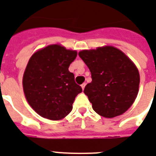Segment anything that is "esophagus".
<instances>
[{
    "instance_id": "esophagus-1",
    "label": "esophagus",
    "mask_w": 156,
    "mask_h": 156,
    "mask_svg": "<svg viewBox=\"0 0 156 156\" xmlns=\"http://www.w3.org/2000/svg\"><path fill=\"white\" fill-rule=\"evenodd\" d=\"M85 86H86V83H83L82 85H81V87H82V88H83V90L84 88H85Z\"/></svg>"
}]
</instances>
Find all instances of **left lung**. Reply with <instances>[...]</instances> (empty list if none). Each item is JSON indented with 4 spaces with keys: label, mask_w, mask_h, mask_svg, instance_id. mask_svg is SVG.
<instances>
[{
    "label": "left lung",
    "mask_w": 156,
    "mask_h": 156,
    "mask_svg": "<svg viewBox=\"0 0 156 156\" xmlns=\"http://www.w3.org/2000/svg\"><path fill=\"white\" fill-rule=\"evenodd\" d=\"M78 55L90 69L91 83L84 93L94 111L105 118L120 115L129 109L138 93V70L120 50L113 46L82 51Z\"/></svg>",
    "instance_id": "8db88e82"
}]
</instances>
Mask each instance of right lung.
Wrapping results in <instances>:
<instances>
[{
  "instance_id": "1",
  "label": "right lung",
  "mask_w": 156,
  "mask_h": 156,
  "mask_svg": "<svg viewBox=\"0 0 156 156\" xmlns=\"http://www.w3.org/2000/svg\"><path fill=\"white\" fill-rule=\"evenodd\" d=\"M76 56L75 51L51 45L29 59L23 87L28 104L41 117L59 120L71 112L73 101L83 91L69 71Z\"/></svg>"
}]
</instances>
